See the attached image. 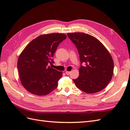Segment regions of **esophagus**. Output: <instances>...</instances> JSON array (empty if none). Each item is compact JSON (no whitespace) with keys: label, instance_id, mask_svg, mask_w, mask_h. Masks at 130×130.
I'll list each match as a JSON object with an SVG mask.
<instances>
[{"label":"esophagus","instance_id":"obj_1","mask_svg":"<svg viewBox=\"0 0 130 130\" xmlns=\"http://www.w3.org/2000/svg\"><path fill=\"white\" fill-rule=\"evenodd\" d=\"M70 73H71V72H68V71H66V74L67 75H70Z\"/></svg>","mask_w":130,"mask_h":130}]
</instances>
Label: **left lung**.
Wrapping results in <instances>:
<instances>
[{
  "label": "left lung",
  "instance_id": "8db88e82",
  "mask_svg": "<svg viewBox=\"0 0 130 130\" xmlns=\"http://www.w3.org/2000/svg\"><path fill=\"white\" fill-rule=\"evenodd\" d=\"M79 54V76L73 81L77 88L87 93L100 91L107 86L113 74L111 55L102 43L91 35L81 32L68 33ZM82 64L85 65L83 66Z\"/></svg>",
  "mask_w": 130,
  "mask_h": 130
}]
</instances>
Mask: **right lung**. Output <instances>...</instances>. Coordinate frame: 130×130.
<instances>
[{"label": "right lung", "instance_id": "right-lung-1", "mask_svg": "<svg viewBox=\"0 0 130 130\" xmlns=\"http://www.w3.org/2000/svg\"><path fill=\"white\" fill-rule=\"evenodd\" d=\"M65 34L42 35L30 42L18 59L17 68L21 83L35 95H45L57 88L62 72L48 66Z\"/></svg>", "mask_w": 130, "mask_h": 130}]
</instances>
